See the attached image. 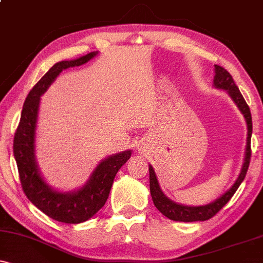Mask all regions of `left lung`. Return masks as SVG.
Wrapping results in <instances>:
<instances>
[{"instance_id": "left-lung-1", "label": "left lung", "mask_w": 263, "mask_h": 263, "mask_svg": "<svg viewBox=\"0 0 263 263\" xmlns=\"http://www.w3.org/2000/svg\"><path fill=\"white\" fill-rule=\"evenodd\" d=\"M214 87L216 89L225 90L229 93V96L235 102V105L238 107L240 112L243 115L247 126V138H246V149L245 157H243L242 168H241L240 174H238L237 179L232 184V186L228 192L224 193L221 197L216 199V200L211 201L206 205H199V206H190V205H184L176 203V201L171 200L164 193L162 192L161 186H159L158 178L156 176V172L153 170L152 165L149 164V190L151 197H152L155 206L158 209L164 216L168 219L174 220V221H184V222H193V221H205L213 218L222 206L228 203L235 194L240 184L245 179L247 170H249L250 164V157H251V135H252V117L250 108L247 106L245 99L241 95L240 90L235 84L234 79L226 69L222 66L215 65V77H214Z\"/></svg>"}]
</instances>
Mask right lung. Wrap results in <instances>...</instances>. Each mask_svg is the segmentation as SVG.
Wrapping results in <instances>:
<instances>
[{"label":"right lung","instance_id":"obj_1","mask_svg":"<svg viewBox=\"0 0 263 263\" xmlns=\"http://www.w3.org/2000/svg\"><path fill=\"white\" fill-rule=\"evenodd\" d=\"M98 54L91 52L73 60L55 63L27 95L13 140V155L27 198L45 215L65 224H80L95 215L106 203L115 176L131 157V149L102 159L86 183L71 192H59L42 177L35 158V129L41 96L63 70L85 64Z\"/></svg>","mask_w":263,"mask_h":263}]
</instances>
